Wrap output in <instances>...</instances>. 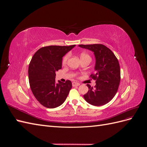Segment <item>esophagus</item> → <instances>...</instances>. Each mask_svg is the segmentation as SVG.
Wrapping results in <instances>:
<instances>
[{
    "mask_svg": "<svg viewBox=\"0 0 147 147\" xmlns=\"http://www.w3.org/2000/svg\"><path fill=\"white\" fill-rule=\"evenodd\" d=\"M80 85V83H77V82H72V86H79Z\"/></svg>",
    "mask_w": 147,
    "mask_h": 147,
    "instance_id": "1",
    "label": "esophagus"
}]
</instances>
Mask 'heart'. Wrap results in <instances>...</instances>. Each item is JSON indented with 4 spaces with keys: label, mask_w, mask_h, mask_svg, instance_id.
Masks as SVG:
<instances>
[{
    "label": "heart",
    "mask_w": 147,
    "mask_h": 147,
    "mask_svg": "<svg viewBox=\"0 0 147 147\" xmlns=\"http://www.w3.org/2000/svg\"><path fill=\"white\" fill-rule=\"evenodd\" d=\"M86 56H89V55H88V54H86V53H82V54H81V57ZM68 57H69V54L66 55L65 56H64L63 59V64H65V63H66L67 61Z\"/></svg>",
    "instance_id": "heart-1"
}]
</instances>
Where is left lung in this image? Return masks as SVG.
<instances>
[{"instance_id":"left-lung-1","label":"left lung","mask_w":147,"mask_h":147,"mask_svg":"<svg viewBox=\"0 0 147 147\" xmlns=\"http://www.w3.org/2000/svg\"><path fill=\"white\" fill-rule=\"evenodd\" d=\"M78 46L94 52L96 57L95 73L90 77L96 80V84L94 88L86 84L89 90L83 96L84 99L95 106L107 104L117 94L121 80L118 59L109 48L102 44Z\"/></svg>"}]
</instances>
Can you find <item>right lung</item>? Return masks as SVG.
<instances>
[{"label":"right lung","instance_id":"add662e5","mask_svg":"<svg viewBox=\"0 0 147 147\" xmlns=\"http://www.w3.org/2000/svg\"><path fill=\"white\" fill-rule=\"evenodd\" d=\"M75 46L42 47L30 62L28 74L31 91L40 104L47 108H56L63 104L72 88L70 80L56 83L55 72L62 67L63 57Z\"/></svg>","mask_w":147,"mask_h":147}]
</instances>
